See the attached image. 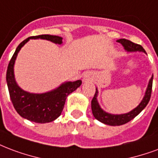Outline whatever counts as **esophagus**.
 I'll use <instances>...</instances> for the list:
<instances>
[{
  "mask_svg": "<svg viewBox=\"0 0 158 158\" xmlns=\"http://www.w3.org/2000/svg\"><path fill=\"white\" fill-rule=\"evenodd\" d=\"M84 80H85V81L89 80V73H85V75H84Z\"/></svg>",
  "mask_w": 158,
  "mask_h": 158,
  "instance_id": "esophagus-1",
  "label": "esophagus"
}]
</instances>
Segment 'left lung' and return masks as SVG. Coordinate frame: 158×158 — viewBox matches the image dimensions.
<instances>
[{
  "label": "left lung",
  "instance_id": "1",
  "mask_svg": "<svg viewBox=\"0 0 158 158\" xmlns=\"http://www.w3.org/2000/svg\"><path fill=\"white\" fill-rule=\"evenodd\" d=\"M117 42L121 43L125 48V49L128 51V52H135V51H141V52H146L144 48L141 45L132 43V42L127 40V39H119V40H117ZM152 80H153V76L150 79V82L148 84V89H147V92H146V94H145L143 100H141V102L140 103V105L136 108L134 109L133 110L130 111L129 113L123 114V115H111V114H108V113L104 111L100 107L98 102H97L96 96L97 94H98V91L96 89L95 94H94L93 99L91 100L92 113H93L95 119H97L98 121H100L102 123L110 125V126H121V125H124V124L129 122L130 121H131L147 106V105L149 102L151 94H152Z\"/></svg>",
  "mask_w": 158,
  "mask_h": 158
}]
</instances>
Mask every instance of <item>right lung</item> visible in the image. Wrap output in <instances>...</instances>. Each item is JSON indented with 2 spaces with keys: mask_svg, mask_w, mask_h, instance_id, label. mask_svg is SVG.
<instances>
[{
  "mask_svg": "<svg viewBox=\"0 0 158 158\" xmlns=\"http://www.w3.org/2000/svg\"><path fill=\"white\" fill-rule=\"evenodd\" d=\"M46 39L52 43H62V37L53 35L43 34L32 36L20 43L14 52L6 70V83L11 102L17 112L22 117L36 123H47L54 121L61 115L66 98L82 84L81 80L68 82L54 90L45 94H31L23 90L17 85L14 78L13 67L17 55L22 47L29 39Z\"/></svg>",
  "mask_w": 158,
  "mask_h": 158,
  "instance_id": "right-lung-1",
  "label": "right lung"
}]
</instances>
